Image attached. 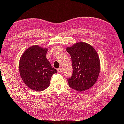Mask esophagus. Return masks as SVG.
<instances>
[{
  "label": "esophagus",
  "instance_id": "34e87169",
  "mask_svg": "<svg viewBox=\"0 0 124 124\" xmlns=\"http://www.w3.org/2000/svg\"><path fill=\"white\" fill-rule=\"evenodd\" d=\"M57 71H58V72L61 73V72H62V68H59L57 69Z\"/></svg>",
  "mask_w": 124,
  "mask_h": 124
}]
</instances>
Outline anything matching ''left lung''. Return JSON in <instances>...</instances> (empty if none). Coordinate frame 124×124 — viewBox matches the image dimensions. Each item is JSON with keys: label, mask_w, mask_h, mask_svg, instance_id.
Returning a JSON list of instances; mask_svg holds the SVG:
<instances>
[{"label": "left lung", "mask_w": 124, "mask_h": 124, "mask_svg": "<svg viewBox=\"0 0 124 124\" xmlns=\"http://www.w3.org/2000/svg\"><path fill=\"white\" fill-rule=\"evenodd\" d=\"M71 58L73 73L67 79L69 87L82 92L91 88L98 78L100 60L93 47L85 42H78L67 48Z\"/></svg>", "instance_id": "1"}]
</instances>
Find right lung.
<instances>
[{
	"label": "right lung",
	"mask_w": 124,
	"mask_h": 124,
	"mask_svg": "<svg viewBox=\"0 0 124 124\" xmlns=\"http://www.w3.org/2000/svg\"><path fill=\"white\" fill-rule=\"evenodd\" d=\"M47 50L36 45L26 50L20 59L21 78L28 87L36 91L46 89L49 86L52 76L57 72L46 58Z\"/></svg>",
	"instance_id": "1"
}]
</instances>
